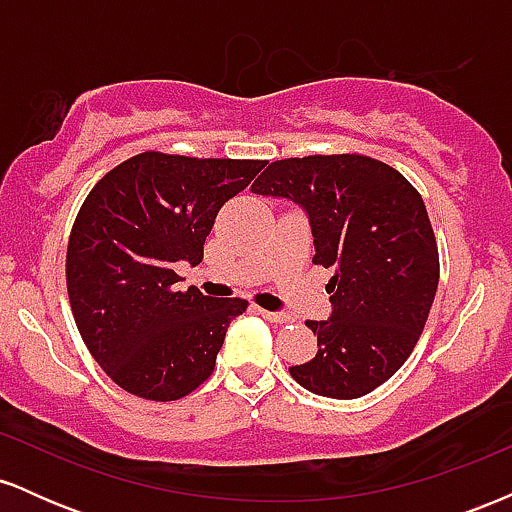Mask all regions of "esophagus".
I'll return each mask as SVG.
<instances>
[{"mask_svg":"<svg viewBox=\"0 0 512 512\" xmlns=\"http://www.w3.org/2000/svg\"><path fill=\"white\" fill-rule=\"evenodd\" d=\"M257 313H260L264 320H269V322H276V325H284V322H289L291 317L286 315V313H272V310H262V308H257Z\"/></svg>","mask_w":512,"mask_h":512,"instance_id":"esophagus-1","label":"esophagus"}]
</instances>
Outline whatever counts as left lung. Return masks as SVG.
Segmentation results:
<instances>
[{
  "label": "left lung",
  "instance_id": "obj_1",
  "mask_svg": "<svg viewBox=\"0 0 512 512\" xmlns=\"http://www.w3.org/2000/svg\"><path fill=\"white\" fill-rule=\"evenodd\" d=\"M255 195L305 209L315 264L334 269L330 320H308L317 354L291 366L315 395L356 399L402 368L431 313L440 262L424 199L399 170L361 154L284 158Z\"/></svg>",
  "mask_w": 512,
  "mask_h": 512
}]
</instances>
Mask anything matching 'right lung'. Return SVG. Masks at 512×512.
Returning <instances> with one entry per match:
<instances>
[{
  "label": "right lung",
  "instance_id": "obj_1",
  "mask_svg": "<svg viewBox=\"0 0 512 512\" xmlns=\"http://www.w3.org/2000/svg\"><path fill=\"white\" fill-rule=\"evenodd\" d=\"M262 168L144 151L88 192L67 245L69 303L91 356L129 395L173 402L214 373L248 301L178 291L173 264L202 262L219 209Z\"/></svg>",
  "mask_w": 512,
  "mask_h": 512
}]
</instances>
